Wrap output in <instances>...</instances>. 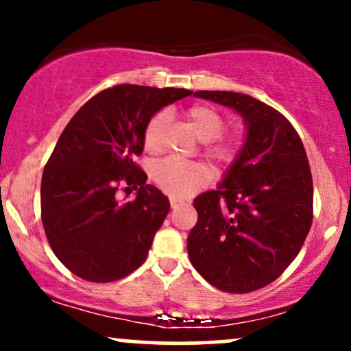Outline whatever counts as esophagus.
Listing matches in <instances>:
<instances>
[{
  "label": "esophagus",
  "instance_id": "34e87169",
  "mask_svg": "<svg viewBox=\"0 0 351 351\" xmlns=\"http://www.w3.org/2000/svg\"><path fill=\"white\" fill-rule=\"evenodd\" d=\"M180 204H183V201H180V199H175V198H171L170 199V206L175 209V208H178Z\"/></svg>",
  "mask_w": 351,
  "mask_h": 351
}]
</instances>
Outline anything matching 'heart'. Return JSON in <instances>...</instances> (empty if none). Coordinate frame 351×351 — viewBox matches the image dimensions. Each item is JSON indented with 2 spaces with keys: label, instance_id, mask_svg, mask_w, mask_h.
<instances>
[{
  "label": "heart",
  "instance_id": "1",
  "mask_svg": "<svg viewBox=\"0 0 351 351\" xmlns=\"http://www.w3.org/2000/svg\"><path fill=\"white\" fill-rule=\"evenodd\" d=\"M186 122L201 142H206V152L211 158L219 163H231L239 152V143L234 138H217L224 130V119L213 107L196 104L186 110ZM167 114L158 112L148 120L143 132V142L147 150L156 152L160 148V140ZM153 178L156 184L171 198H186L196 189L204 186L211 178L209 168L203 163H184L176 160H163L153 168Z\"/></svg>",
  "mask_w": 351,
  "mask_h": 351
}]
</instances>
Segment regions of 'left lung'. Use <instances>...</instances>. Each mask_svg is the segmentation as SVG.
Wrapping results in <instances>:
<instances>
[{"mask_svg": "<svg viewBox=\"0 0 351 351\" xmlns=\"http://www.w3.org/2000/svg\"><path fill=\"white\" fill-rule=\"evenodd\" d=\"M243 117L244 142L216 189L193 201V267L219 291L245 293L276 280L312 226L313 184L295 128L267 104L228 90H198Z\"/></svg>", "mask_w": 351, "mask_h": 351, "instance_id": "8db88e82", "label": "left lung"}]
</instances>
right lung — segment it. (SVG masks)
<instances>
[{
    "label": "right lung",
    "mask_w": 351,
    "mask_h": 351,
    "mask_svg": "<svg viewBox=\"0 0 351 351\" xmlns=\"http://www.w3.org/2000/svg\"><path fill=\"white\" fill-rule=\"evenodd\" d=\"M186 88L115 86L79 108L60 134L43 173L41 217L56 257L75 276L114 282L147 259L170 201L147 184L134 163L148 120ZM122 179L138 187L134 202L114 198Z\"/></svg>",
    "instance_id": "1"
}]
</instances>
